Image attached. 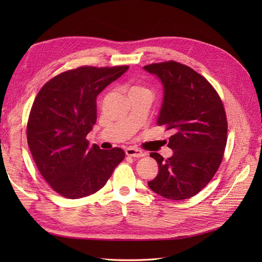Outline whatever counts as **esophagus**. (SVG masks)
<instances>
[{
  "mask_svg": "<svg viewBox=\"0 0 262 262\" xmlns=\"http://www.w3.org/2000/svg\"><path fill=\"white\" fill-rule=\"evenodd\" d=\"M125 154L128 156H132V157H143L144 153L142 152L141 149L138 148H134V147H128L125 149Z\"/></svg>",
  "mask_w": 262,
  "mask_h": 262,
  "instance_id": "34e87169",
  "label": "esophagus"
}]
</instances>
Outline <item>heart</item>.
Masks as SVG:
<instances>
[{
  "mask_svg": "<svg viewBox=\"0 0 262 262\" xmlns=\"http://www.w3.org/2000/svg\"><path fill=\"white\" fill-rule=\"evenodd\" d=\"M141 91H147V90L143 89V87H140V86H133V87H131L130 93H132V92H141Z\"/></svg>",
  "mask_w": 262,
  "mask_h": 262,
  "instance_id": "1",
  "label": "heart"
}]
</instances>
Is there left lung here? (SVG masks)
Instances as JSON below:
<instances>
[{
	"instance_id": "obj_1",
	"label": "left lung",
	"mask_w": 262,
	"mask_h": 262,
	"mask_svg": "<svg viewBox=\"0 0 262 262\" xmlns=\"http://www.w3.org/2000/svg\"><path fill=\"white\" fill-rule=\"evenodd\" d=\"M143 69L163 85L157 125L171 130L168 147L173 152L167 160L149 154L158 173L147 185L167 199H188L209 184L223 160L227 141L223 104L213 86L187 66L169 61Z\"/></svg>"
}]
</instances>
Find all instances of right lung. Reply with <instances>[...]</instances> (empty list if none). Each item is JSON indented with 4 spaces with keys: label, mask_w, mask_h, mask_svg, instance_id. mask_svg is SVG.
Returning <instances> with one entry per match:
<instances>
[{
    "label": "right lung",
    "mask_w": 262,
    "mask_h": 262,
    "mask_svg": "<svg viewBox=\"0 0 262 262\" xmlns=\"http://www.w3.org/2000/svg\"><path fill=\"white\" fill-rule=\"evenodd\" d=\"M129 67H82L63 72L39 91L27 123V142L39 171L69 199L97 192L124 158L123 149L90 146L96 98Z\"/></svg>",
    "instance_id": "right-lung-1"
}]
</instances>
